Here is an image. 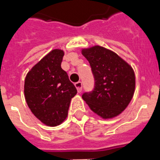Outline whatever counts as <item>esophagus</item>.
<instances>
[{
    "mask_svg": "<svg viewBox=\"0 0 160 160\" xmlns=\"http://www.w3.org/2000/svg\"><path fill=\"white\" fill-rule=\"evenodd\" d=\"M75 86H76V88L77 89V91L79 92V93H80L81 90H82V82L79 81V82L75 83Z\"/></svg>",
    "mask_w": 160,
    "mask_h": 160,
    "instance_id": "esophagus-1",
    "label": "esophagus"
}]
</instances>
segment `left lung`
I'll list each match as a JSON object with an SVG mask.
<instances>
[{"label":"left lung","mask_w":160,"mask_h":160,"mask_svg":"<svg viewBox=\"0 0 160 160\" xmlns=\"http://www.w3.org/2000/svg\"><path fill=\"white\" fill-rule=\"evenodd\" d=\"M95 80L94 89L82 98L89 108L102 119L120 115L133 98L136 76L133 68L116 52L95 45L83 48Z\"/></svg>","instance_id":"obj_1"}]
</instances>
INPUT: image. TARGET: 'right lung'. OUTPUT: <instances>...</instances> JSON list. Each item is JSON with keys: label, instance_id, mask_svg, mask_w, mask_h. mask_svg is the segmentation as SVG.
<instances>
[{"label": "right lung", "instance_id": "right-lung-1", "mask_svg": "<svg viewBox=\"0 0 160 160\" xmlns=\"http://www.w3.org/2000/svg\"><path fill=\"white\" fill-rule=\"evenodd\" d=\"M64 51L53 49L34 65L24 80V97L36 118L48 127H57L67 118L71 98L77 93L62 70Z\"/></svg>", "mask_w": 160, "mask_h": 160}]
</instances>
